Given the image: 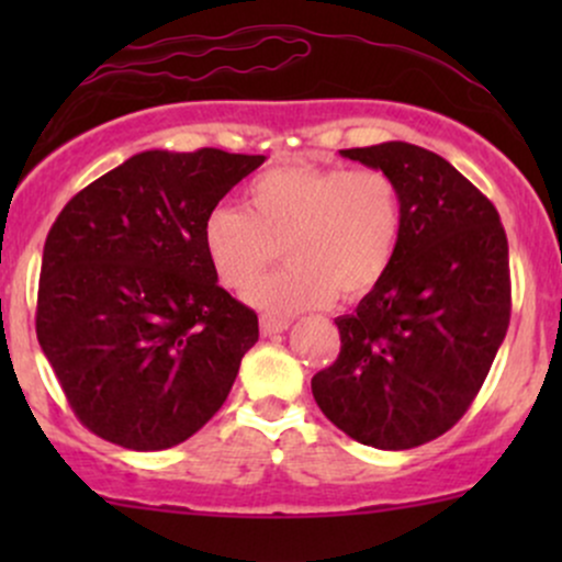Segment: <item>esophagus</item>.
<instances>
[{
    "instance_id": "1",
    "label": "esophagus",
    "mask_w": 562,
    "mask_h": 562,
    "mask_svg": "<svg viewBox=\"0 0 562 562\" xmlns=\"http://www.w3.org/2000/svg\"><path fill=\"white\" fill-rule=\"evenodd\" d=\"M290 327V319H277V317H261V335L263 338H272L277 333H285Z\"/></svg>"
}]
</instances>
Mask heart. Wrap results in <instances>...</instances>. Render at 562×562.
<instances>
[{"label":"heart","instance_id":"obj_1","mask_svg":"<svg viewBox=\"0 0 562 562\" xmlns=\"http://www.w3.org/2000/svg\"><path fill=\"white\" fill-rule=\"evenodd\" d=\"M404 198L383 169L277 166L245 187V209L216 205L203 248L224 288L243 293L285 250L288 267L248 293L269 314H299L340 293H372L396 259Z\"/></svg>","mask_w":562,"mask_h":562}]
</instances>
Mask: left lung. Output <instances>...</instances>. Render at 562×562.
I'll return each instance as SVG.
<instances>
[{"label":"left lung","mask_w":562,"mask_h":562,"mask_svg":"<svg viewBox=\"0 0 562 562\" xmlns=\"http://www.w3.org/2000/svg\"><path fill=\"white\" fill-rule=\"evenodd\" d=\"M340 156L396 179L404 235L385 280L335 319L340 353L312 378L314 402L353 441L420 447L465 415L505 340L507 235L492 200L425 147Z\"/></svg>","instance_id":"8db88e82"}]
</instances>
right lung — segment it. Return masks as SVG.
<instances>
[{
	"label": "right lung",
	"mask_w": 562,
	"mask_h": 562,
	"mask_svg": "<svg viewBox=\"0 0 562 562\" xmlns=\"http://www.w3.org/2000/svg\"><path fill=\"white\" fill-rule=\"evenodd\" d=\"M216 147L145 150L55 218L36 338L70 409L134 451L177 447L227 402L259 317L218 285L203 218L263 164Z\"/></svg>",
	"instance_id": "add662e5"
}]
</instances>
